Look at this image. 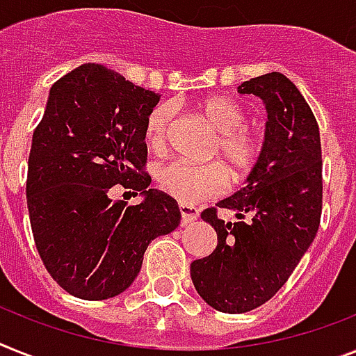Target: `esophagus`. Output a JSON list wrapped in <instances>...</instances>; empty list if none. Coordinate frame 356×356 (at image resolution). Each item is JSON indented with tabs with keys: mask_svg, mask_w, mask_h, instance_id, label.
<instances>
[{
	"mask_svg": "<svg viewBox=\"0 0 356 356\" xmlns=\"http://www.w3.org/2000/svg\"><path fill=\"white\" fill-rule=\"evenodd\" d=\"M180 214H181V225H187L191 222H195L198 218V209L193 205H180Z\"/></svg>",
	"mask_w": 356,
	"mask_h": 356,
	"instance_id": "esophagus-1",
	"label": "esophagus"
}]
</instances>
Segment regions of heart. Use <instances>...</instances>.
I'll return each mask as SVG.
<instances>
[{"label": "heart", "mask_w": 356, "mask_h": 356, "mask_svg": "<svg viewBox=\"0 0 356 356\" xmlns=\"http://www.w3.org/2000/svg\"><path fill=\"white\" fill-rule=\"evenodd\" d=\"M200 114L218 134L214 154L220 156L233 180H243L260 160L262 138L245 127V111L236 99L214 94L198 104ZM172 122L171 105H158L147 116L145 138L152 149H163ZM156 180L167 195L180 204L191 205L220 195L225 172L220 165H193L187 161H169L158 167Z\"/></svg>", "instance_id": "b5f03b06"}]
</instances>
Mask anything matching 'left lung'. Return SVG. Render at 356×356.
I'll return each mask as SVG.
<instances>
[{"mask_svg": "<svg viewBox=\"0 0 356 356\" xmlns=\"http://www.w3.org/2000/svg\"><path fill=\"white\" fill-rule=\"evenodd\" d=\"M266 104L260 160L243 189L216 207L235 211L236 222L218 218L216 207L202 220L216 231L209 257L191 264L198 295L222 313H248L277 295L315 240L322 214V147L315 114L280 72L238 87Z\"/></svg>", "mask_w": 356, "mask_h": 356, "instance_id": "obj_1", "label": "left lung"}]
</instances>
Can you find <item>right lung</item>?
<instances>
[{
	"instance_id": "obj_1",
	"label": "right lung",
	"mask_w": 356,
	"mask_h": 356,
	"mask_svg": "<svg viewBox=\"0 0 356 356\" xmlns=\"http://www.w3.org/2000/svg\"><path fill=\"white\" fill-rule=\"evenodd\" d=\"M160 94L98 63L52 85L32 134L26 205L47 271L72 296L105 300L131 286L147 245L180 224L176 200L147 189L145 122ZM122 184L144 196L113 202Z\"/></svg>"
}]
</instances>
